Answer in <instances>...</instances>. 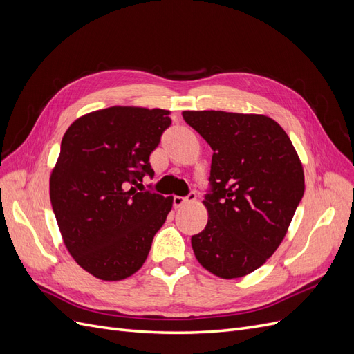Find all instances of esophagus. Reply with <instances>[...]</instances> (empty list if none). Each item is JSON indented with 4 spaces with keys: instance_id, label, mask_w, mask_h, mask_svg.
Segmentation results:
<instances>
[{
    "instance_id": "obj_1",
    "label": "esophagus",
    "mask_w": 354,
    "mask_h": 354,
    "mask_svg": "<svg viewBox=\"0 0 354 354\" xmlns=\"http://www.w3.org/2000/svg\"><path fill=\"white\" fill-rule=\"evenodd\" d=\"M196 201V194L195 192H190V194L187 196H174L173 198V205L174 208H180L186 205V203H190V202H195Z\"/></svg>"
}]
</instances>
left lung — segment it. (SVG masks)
<instances>
[{
    "label": "left lung",
    "instance_id": "8db88e82",
    "mask_svg": "<svg viewBox=\"0 0 354 354\" xmlns=\"http://www.w3.org/2000/svg\"><path fill=\"white\" fill-rule=\"evenodd\" d=\"M212 149L208 223L192 236L196 260L223 279L263 266L283 241L304 195V171L283 128L272 118L185 111Z\"/></svg>",
    "mask_w": 354,
    "mask_h": 354
}]
</instances>
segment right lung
Here are the masks:
<instances>
[{
  "label": "right lung",
  "mask_w": 354,
  "mask_h": 354,
  "mask_svg": "<svg viewBox=\"0 0 354 354\" xmlns=\"http://www.w3.org/2000/svg\"><path fill=\"white\" fill-rule=\"evenodd\" d=\"M164 109L113 106L78 118L50 176L51 207L69 254L102 281H122L147 259L173 198L137 190L171 125Z\"/></svg>",
  "instance_id": "obj_1"
}]
</instances>
